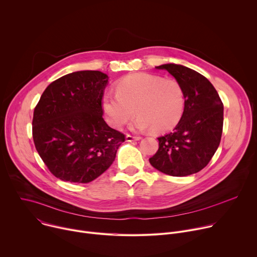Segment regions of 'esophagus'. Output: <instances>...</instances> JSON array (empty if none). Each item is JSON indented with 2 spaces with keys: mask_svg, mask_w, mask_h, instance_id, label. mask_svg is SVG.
<instances>
[{
  "mask_svg": "<svg viewBox=\"0 0 257 257\" xmlns=\"http://www.w3.org/2000/svg\"><path fill=\"white\" fill-rule=\"evenodd\" d=\"M140 139H141V137H139V136H132L130 134L126 135V141H128V142H131L134 140H140Z\"/></svg>",
  "mask_w": 257,
  "mask_h": 257,
  "instance_id": "esophagus-1",
  "label": "esophagus"
}]
</instances>
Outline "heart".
<instances>
[{
    "label": "heart",
    "instance_id": "1",
    "mask_svg": "<svg viewBox=\"0 0 257 257\" xmlns=\"http://www.w3.org/2000/svg\"><path fill=\"white\" fill-rule=\"evenodd\" d=\"M116 93L102 96L101 106L107 123L121 128L135 116V130L152 129L165 133L173 129L184 112L185 97L181 84L149 73H135L121 79Z\"/></svg>",
    "mask_w": 257,
    "mask_h": 257
}]
</instances>
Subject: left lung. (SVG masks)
I'll return each mask as SVG.
<instances>
[{"label": "left lung", "mask_w": 257, "mask_h": 257, "mask_svg": "<svg viewBox=\"0 0 257 257\" xmlns=\"http://www.w3.org/2000/svg\"><path fill=\"white\" fill-rule=\"evenodd\" d=\"M167 70L181 84L184 112L174 131L159 137V150L150 159L160 172L184 177L201 171L221 142L224 104L213 85L200 73L177 64L156 67Z\"/></svg>", "instance_id": "8db88e82"}]
</instances>
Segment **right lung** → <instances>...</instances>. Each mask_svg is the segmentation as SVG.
I'll return each instance as SVG.
<instances>
[{"mask_svg": "<svg viewBox=\"0 0 257 257\" xmlns=\"http://www.w3.org/2000/svg\"><path fill=\"white\" fill-rule=\"evenodd\" d=\"M108 77L100 71H77L44 91L32 119L35 149L62 181L89 183L115 161L125 135L103 120L101 100Z\"/></svg>", "mask_w": 257, "mask_h": 257, "instance_id": "add662e5", "label": "right lung"}]
</instances>
